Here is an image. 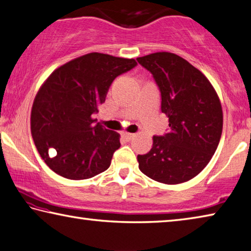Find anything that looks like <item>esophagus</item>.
I'll use <instances>...</instances> for the list:
<instances>
[{"label": "esophagus", "mask_w": 251, "mask_h": 251, "mask_svg": "<svg viewBox=\"0 0 251 251\" xmlns=\"http://www.w3.org/2000/svg\"><path fill=\"white\" fill-rule=\"evenodd\" d=\"M135 137V134H132V133H126V134H124V138L126 141H132L133 138Z\"/></svg>", "instance_id": "esophagus-1"}]
</instances>
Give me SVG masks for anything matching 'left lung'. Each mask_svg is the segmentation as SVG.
I'll use <instances>...</instances> for the list:
<instances>
[{"mask_svg":"<svg viewBox=\"0 0 251 251\" xmlns=\"http://www.w3.org/2000/svg\"><path fill=\"white\" fill-rule=\"evenodd\" d=\"M137 61L153 75L170 126L164 136H153L149 153L138 155V168L164 184L189 181L208 165L220 142V99L209 79L180 55L162 51Z\"/></svg>","mask_w":251,"mask_h":251,"instance_id":"left-lung-1","label":"left lung"}]
</instances>
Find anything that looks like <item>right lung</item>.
I'll use <instances>...</instances> for the list:
<instances>
[{
  "label": "right lung",
  "mask_w": 251,
  "mask_h": 251,
  "mask_svg": "<svg viewBox=\"0 0 251 251\" xmlns=\"http://www.w3.org/2000/svg\"><path fill=\"white\" fill-rule=\"evenodd\" d=\"M137 65L134 59L91 52L55 69L40 87L31 109V134L40 156L70 180H85L109 168L121 135L94 125L117 75Z\"/></svg>",
  "instance_id": "1"
}]
</instances>
